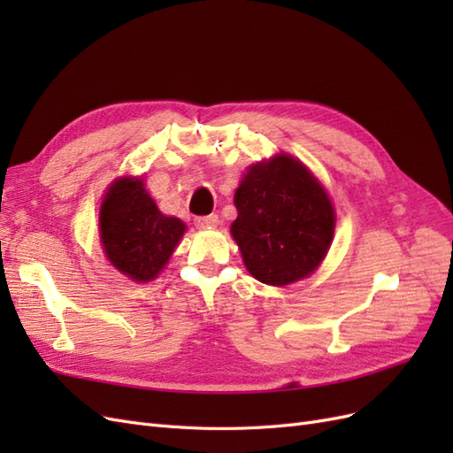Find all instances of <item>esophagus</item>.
I'll return each instance as SVG.
<instances>
[{"label":"esophagus","mask_w":453,"mask_h":453,"mask_svg":"<svg viewBox=\"0 0 453 453\" xmlns=\"http://www.w3.org/2000/svg\"><path fill=\"white\" fill-rule=\"evenodd\" d=\"M195 223H196L198 228H215L219 225V217L215 213H211V215H205V217H198Z\"/></svg>","instance_id":"obj_1"}]
</instances>
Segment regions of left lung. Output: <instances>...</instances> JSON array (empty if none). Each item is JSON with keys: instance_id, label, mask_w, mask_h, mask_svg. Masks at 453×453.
Wrapping results in <instances>:
<instances>
[{"instance_id": "obj_1", "label": "left lung", "mask_w": 453, "mask_h": 453, "mask_svg": "<svg viewBox=\"0 0 453 453\" xmlns=\"http://www.w3.org/2000/svg\"><path fill=\"white\" fill-rule=\"evenodd\" d=\"M230 232L243 265L266 285L304 280L331 248L336 215L323 185L303 162L280 153L245 172Z\"/></svg>"}]
</instances>
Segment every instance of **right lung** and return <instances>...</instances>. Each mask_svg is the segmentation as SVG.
Listing matches in <instances>:
<instances>
[{
    "label": "right lung",
    "mask_w": 453,
    "mask_h": 453,
    "mask_svg": "<svg viewBox=\"0 0 453 453\" xmlns=\"http://www.w3.org/2000/svg\"><path fill=\"white\" fill-rule=\"evenodd\" d=\"M185 230L181 219L157 208L140 177H119L107 188L100 208L102 245L109 263L130 280H155Z\"/></svg>",
    "instance_id": "1"
}]
</instances>
